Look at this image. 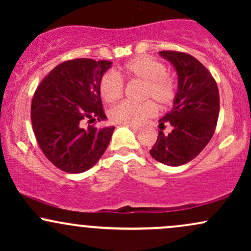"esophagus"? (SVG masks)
I'll use <instances>...</instances> for the list:
<instances>
[{
    "mask_svg": "<svg viewBox=\"0 0 251 251\" xmlns=\"http://www.w3.org/2000/svg\"><path fill=\"white\" fill-rule=\"evenodd\" d=\"M128 127H129V128H131V129H132V131H133V132H134V133H139V132H140V129H139V128H138V127H134V126H131V125H129V126H128Z\"/></svg>",
    "mask_w": 251,
    "mask_h": 251,
    "instance_id": "obj_1",
    "label": "esophagus"
}]
</instances>
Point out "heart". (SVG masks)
Instances as JSON below:
<instances>
[{
    "label": "heart",
    "mask_w": 251,
    "mask_h": 251,
    "mask_svg": "<svg viewBox=\"0 0 251 251\" xmlns=\"http://www.w3.org/2000/svg\"><path fill=\"white\" fill-rule=\"evenodd\" d=\"M122 73L128 79L144 82L143 98L152 99L159 106H168L172 102L176 94L175 81L166 74V67L163 62L151 56H138L129 60L122 67ZM100 94L106 102H114L123 96L124 83L118 74H103L100 80ZM157 108L152 101L142 103L122 102L109 109L111 122L123 125H139L149 118L155 116Z\"/></svg>",
    "instance_id": "1"
}]
</instances>
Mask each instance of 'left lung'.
<instances>
[{"label": "left lung", "instance_id": "8db88e82", "mask_svg": "<svg viewBox=\"0 0 251 251\" xmlns=\"http://www.w3.org/2000/svg\"><path fill=\"white\" fill-rule=\"evenodd\" d=\"M159 55L174 66L178 86L171 111L159 120L160 131L150 154L168 166H180L195 159L214 135L220 93L210 72L194 56L171 50ZM165 126L169 134L162 132Z\"/></svg>", "mask_w": 251, "mask_h": 251}]
</instances>
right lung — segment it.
Listing matches in <instances>:
<instances>
[{
    "mask_svg": "<svg viewBox=\"0 0 251 251\" xmlns=\"http://www.w3.org/2000/svg\"><path fill=\"white\" fill-rule=\"evenodd\" d=\"M111 61L75 59L57 65L42 80L31 101V125L48 160L68 174H81L98 163L114 126L83 128L85 120H106L100 80Z\"/></svg>",
    "mask_w": 251,
    "mask_h": 251,
    "instance_id": "add662e5",
    "label": "right lung"
}]
</instances>
